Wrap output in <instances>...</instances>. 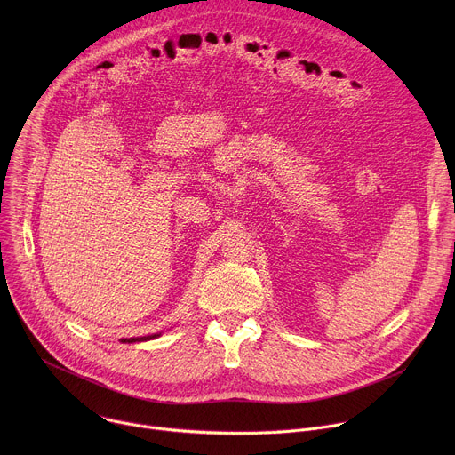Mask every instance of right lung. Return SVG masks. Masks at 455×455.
Returning <instances> with one entry per match:
<instances>
[{"label": "right lung", "mask_w": 455, "mask_h": 455, "mask_svg": "<svg viewBox=\"0 0 455 455\" xmlns=\"http://www.w3.org/2000/svg\"><path fill=\"white\" fill-rule=\"evenodd\" d=\"M158 335H151V337H140V339H122V342H129V344H132V342H144V340H151V339H156Z\"/></svg>", "instance_id": "obj_1"}]
</instances>
